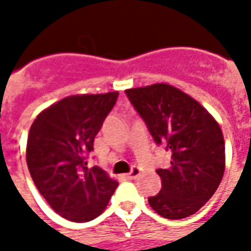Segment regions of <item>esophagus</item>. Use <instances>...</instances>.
<instances>
[{"mask_svg": "<svg viewBox=\"0 0 251 251\" xmlns=\"http://www.w3.org/2000/svg\"><path fill=\"white\" fill-rule=\"evenodd\" d=\"M141 174V171H140V168H137V167H134V168H131V171L129 172V174L126 175V177L129 180H133V179H136L137 176L138 175Z\"/></svg>", "mask_w": 251, "mask_h": 251, "instance_id": "34e87169", "label": "esophagus"}]
</instances>
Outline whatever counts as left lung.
I'll return each mask as SVG.
<instances>
[{
  "label": "left lung",
  "mask_w": 251,
  "mask_h": 251,
  "mask_svg": "<svg viewBox=\"0 0 251 251\" xmlns=\"http://www.w3.org/2000/svg\"><path fill=\"white\" fill-rule=\"evenodd\" d=\"M157 145L171 153V164L156 172L161 191L148 201L158 215L183 219L199 211L215 194L225 172V140L207 110L179 88L157 83L125 91Z\"/></svg>",
  "instance_id": "left-lung-1"
}]
</instances>
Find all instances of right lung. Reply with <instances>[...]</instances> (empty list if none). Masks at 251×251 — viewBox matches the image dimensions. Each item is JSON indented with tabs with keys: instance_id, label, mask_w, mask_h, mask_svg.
<instances>
[{
	"instance_id": "obj_1",
	"label": "right lung",
	"mask_w": 251,
	"mask_h": 251,
	"mask_svg": "<svg viewBox=\"0 0 251 251\" xmlns=\"http://www.w3.org/2000/svg\"><path fill=\"white\" fill-rule=\"evenodd\" d=\"M118 93L72 95L41 111L30 126L26 164L52 210L72 222L95 219L118 187L99 167L88 168L94 138Z\"/></svg>"
}]
</instances>
